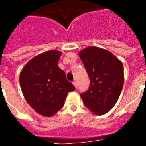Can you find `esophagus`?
Wrapping results in <instances>:
<instances>
[{"label": "esophagus", "instance_id": "obj_1", "mask_svg": "<svg viewBox=\"0 0 146 146\" xmlns=\"http://www.w3.org/2000/svg\"><path fill=\"white\" fill-rule=\"evenodd\" d=\"M73 85L75 86V88H77V83H76V81H73Z\"/></svg>", "mask_w": 146, "mask_h": 146}]
</instances>
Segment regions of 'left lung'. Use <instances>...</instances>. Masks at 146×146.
Listing matches in <instances>:
<instances>
[{"label": "left lung", "mask_w": 146, "mask_h": 146, "mask_svg": "<svg viewBox=\"0 0 146 146\" xmlns=\"http://www.w3.org/2000/svg\"><path fill=\"white\" fill-rule=\"evenodd\" d=\"M90 78V87L80 94L84 104L96 115L111 111L117 103L124 84L121 61L108 50L88 46L79 52Z\"/></svg>", "instance_id": "obj_1"}]
</instances>
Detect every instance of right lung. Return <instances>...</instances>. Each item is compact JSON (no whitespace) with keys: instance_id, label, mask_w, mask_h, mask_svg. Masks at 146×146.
I'll return each instance as SVG.
<instances>
[{"instance_id":"right-lung-1","label":"right lung","mask_w":146,"mask_h":146,"mask_svg":"<svg viewBox=\"0 0 146 146\" xmlns=\"http://www.w3.org/2000/svg\"><path fill=\"white\" fill-rule=\"evenodd\" d=\"M62 52L50 50L35 56L22 69L20 84L25 100L39 114L52 117L62 109L75 87L58 67Z\"/></svg>"}]
</instances>
